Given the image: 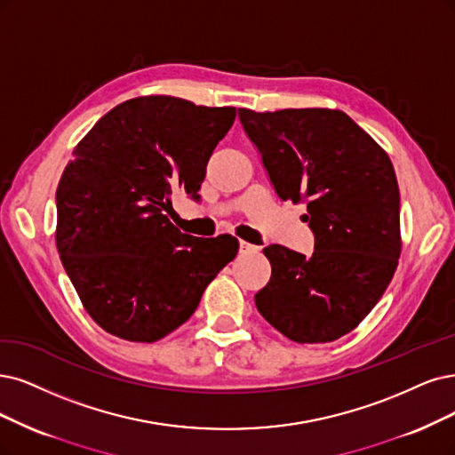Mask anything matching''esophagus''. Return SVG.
<instances>
[{
  "mask_svg": "<svg viewBox=\"0 0 455 455\" xmlns=\"http://www.w3.org/2000/svg\"><path fill=\"white\" fill-rule=\"evenodd\" d=\"M257 251H259V247H257V245H253V243H249V242H243V240H240V253H242V255L257 253Z\"/></svg>",
  "mask_w": 455,
  "mask_h": 455,
  "instance_id": "34e87169",
  "label": "esophagus"
}]
</instances>
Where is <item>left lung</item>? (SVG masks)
Returning a JSON list of instances; mask_svg holds the SVG:
<instances>
[{
	"mask_svg": "<svg viewBox=\"0 0 455 455\" xmlns=\"http://www.w3.org/2000/svg\"><path fill=\"white\" fill-rule=\"evenodd\" d=\"M240 122L279 198L307 204L304 221L315 234L311 257L264 249L272 277L255 294L257 309L296 343L339 339L395 274L403 242L394 164L341 110L240 108Z\"/></svg>",
	"mask_w": 455,
	"mask_h": 455,
	"instance_id": "obj_1",
	"label": "left lung"
}]
</instances>
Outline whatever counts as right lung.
Masks as SVG:
<instances>
[{"mask_svg":"<svg viewBox=\"0 0 455 455\" xmlns=\"http://www.w3.org/2000/svg\"><path fill=\"white\" fill-rule=\"evenodd\" d=\"M234 120V107L142 95L75 146L56 191V247L84 309L116 338L163 339L236 257V238H195L168 219L172 193L198 198Z\"/></svg>","mask_w":455,"mask_h":455,"instance_id":"obj_1","label":"right lung"}]
</instances>
